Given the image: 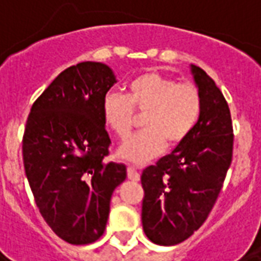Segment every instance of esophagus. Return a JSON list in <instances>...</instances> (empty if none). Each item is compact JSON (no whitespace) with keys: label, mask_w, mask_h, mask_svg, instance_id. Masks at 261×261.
Segmentation results:
<instances>
[{"label":"esophagus","mask_w":261,"mask_h":261,"mask_svg":"<svg viewBox=\"0 0 261 261\" xmlns=\"http://www.w3.org/2000/svg\"><path fill=\"white\" fill-rule=\"evenodd\" d=\"M127 176H128V179H130V180H134V181L140 180V173H138V172L136 170V168H133V166H128V168H127Z\"/></svg>","instance_id":"obj_1"}]
</instances>
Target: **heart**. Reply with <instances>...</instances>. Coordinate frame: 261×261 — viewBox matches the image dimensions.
Here are the masks:
<instances>
[{
    "instance_id": "b5f03b06",
    "label": "heart",
    "mask_w": 261,
    "mask_h": 261,
    "mask_svg": "<svg viewBox=\"0 0 261 261\" xmlns=\"http://www.w3.org/2000/svg\"><path fill=\"white\" fill-rule=\"evenodd\" d=\"M202 109L201 93L189 82L159 72H145L133 78L127 93H108L103 97L102 116L109 130L124 141L134 128V113L144 114V131L130 138L119 149V156L131 164H147L185 142L196 128Z\"/></svg>"
}]
</instances>
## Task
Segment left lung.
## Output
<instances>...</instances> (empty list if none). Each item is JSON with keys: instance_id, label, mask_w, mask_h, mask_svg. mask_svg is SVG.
<instances>
[{"instance_id": "8db88e82", "label": "left lung", "mask_w": 261, "mask_h": 261, "mask_svg": "<svg viewBox=\"0 0 261 261\" xmlns=\"http://www.w3.org/2000/svg\"><path fill=\"white\" fill-rule=\"evenodd\" d=\"M202 109L186 141L144 169L142 228L151 242L172 246L207 219L232 162L233 130L228 103L207 72L190 65Z\"/></svg>"}]
</instances>
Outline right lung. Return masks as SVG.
<instances>
[{"mask_svg": "<svg viewBox=\"0 0 261 261\" xmlns=\"http://www.w3.org/2000/svg\"><path fill=\"white\" fill-rule=\"evenodd\" d=\"M113 69L85 61L64 69L33 103L22 141L23 166L44 221L63 241L88 245L105 232L123 164L105 162L110 138L102 102Z\"/></svg>", "mask_w": 261, "mask_h": 261, "instance_id": "1", "label": "right lung"}]
</instances>
